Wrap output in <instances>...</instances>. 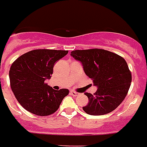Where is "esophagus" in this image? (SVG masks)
<instances>
[{"instance_id": "34e87169", "label": "esophagus", "mask_w": 147, "mask_h": 147, "mask_svg": "<svg viewBox=\"0 0 147 147\" xmlns=\"http://www.w3.org/2000/svg\"><path fill=\"white\" fill-rule=\"evenodd\" d=\"M70 94H71V95H73V96H77V95L79 94V93L75 92V91H71V92H70Z\"/></svg>"}]
</instances>
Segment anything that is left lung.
Returning <instances> with one entry per match:
<instances>
[{"label":"left lung","instance_id":"8db88e82","mask_svg":"<svg viewBox=\"0 0 147 147\" xmlns=\"http://www.w3.org/2000/svg\"><path fill=\"white\" fill-rule=\"evenodd\" d=\"M71 55L82 62L85 74L98 87L94 94H85L89 102L83 107L84 111L103 115L116 109L127 96L132 80L125 59L101 49L74 50Z\"/></svg>","mask_w":147,"mask_h":147}]
</instances>
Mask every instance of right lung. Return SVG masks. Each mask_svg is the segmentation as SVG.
Masks as SVG:
<instances>
[{
    "label": "right lung",
    "mask_w": 147,
    "mask_h": 147,
    "mask_svg": "<svg viewBox=\"0 0 147 147\" xmlns=\"http://www.w3.org/2000/svg\"><path fill=\"white\" fill-rule=\"evenodd\" d=\"M67 54V50L35 49L13 62L9 71L10 88L24 109L38 116H48L59 109L69 90H54L45 80L51 78L55 62Z\"/></svg>",
    "instance_id": "right-lung-1"
}]
</instances>
